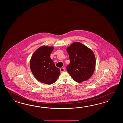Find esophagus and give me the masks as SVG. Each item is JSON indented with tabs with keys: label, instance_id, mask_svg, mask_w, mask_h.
Returning <instances> with one entry per match:
<instances>
[{
	"label": "esophagus",
	"instance_id": "1",
	"mask_svg": "<svg viewBox=\"0 0 123 123\" xmlns=\"http://www.w3.org/2000/svg\"><path fill=\"white\" fill-rule=\"evenodd\" d=\"M65 70V68H60V71L61 72H64Z\"/></svg>",
	"mask_w": 123,
	"mask_h": 123
}]
</instances>
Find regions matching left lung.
<instances>
[{"mask_svg":"<svg viewBox=\"0 0 123 123\" xmlns=\"http://www.w3.org/2000/svg\"><path fill=\"white\" fill-rule=\"evenodd\" d=\"M66 51L70 60L66 68L73 80L78 83L88 80L95 68V57L93 51L78 42L72 43Z\"/></svg>","mask_w":123,"mask_h":123,"instance_id":"left-lung-1","label":"left lung"}]
</instances>
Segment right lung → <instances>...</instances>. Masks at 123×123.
I'll return each instance as SVG.
<instances>
[{"mask_svg": "<svg viewBox=\"0 0 123 123\" xmlns=\"http://www.w3.org/2000/svg\"><path fill=\"white\" fill-rule=\"evenodd\" d=\"M53 49V47L41 46L34 52L30 61V67L33 75L43 84L54 83L60 74V69L55 66L50 58Z\"/></svg>", "mask_w": 123, "mask_h": 123, "instance_id": "1", "label": "right lung"}]
</instances>
